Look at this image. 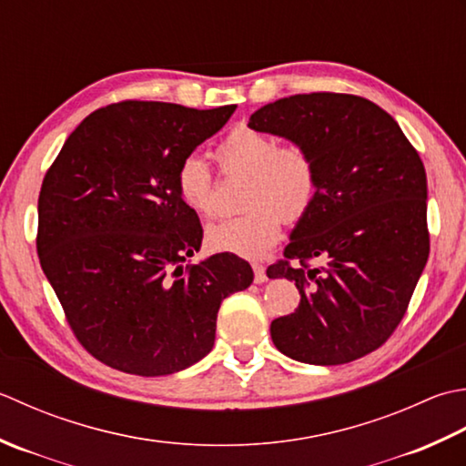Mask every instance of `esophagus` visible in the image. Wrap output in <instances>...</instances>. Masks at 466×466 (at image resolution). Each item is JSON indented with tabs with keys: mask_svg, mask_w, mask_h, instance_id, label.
Here are the masks:
<instances>
[{
	"mask_svg": "<svg viewBox=\"0 0 466 466\" xmlns=\"http://www.w3.org/2000/svg\"><path fill=\"white\" fill-rule=\"evenodd\" d=\"M253 279H255V283L268 281V273H265V268L261 263H253Z\"/></svg>",
	"mask_w": 466,
	"mask_h": 466,
	"instance_id": "1",
	"label": "esophagus"
}]
</instances>
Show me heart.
<instances>
[{
    "instance_id": "1",
    "label": "heart",
    "mask_w": 466,
    "mask_h": 466,
    "mask_svg": "<svg viewBox=\"0 0 466 466\" xmlns=\"http://www.w3.org/2000/svg\"><path fill=\"white\" fill-rule=\"evenodd\" d=\"M225 175H245L243 215L217 221L207 229L215 251L258 259L279 239L281 223L299 221L318 195V167L301 145H281L261 130L239 127L215 148ZM180 201L198 215L215 213V180L205 160L188 155L175 173Z\"/></svg>"
}]
</instances>
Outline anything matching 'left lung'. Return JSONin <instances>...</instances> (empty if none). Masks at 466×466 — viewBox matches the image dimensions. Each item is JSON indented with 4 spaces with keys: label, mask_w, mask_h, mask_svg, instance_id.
I'll list each match as a JSON object with an SVG mask.
<instances>
[{
    "label": "left lung",
    "mask_w": 466,
    "mask_h": 466,
    "mask_svg": "<svg viewBox=\"0 0 466 466\" xmlns=\"http://www.w3.org/2000/svg\"><path fill=\"white\" fill-rule=\"evenodd\" d=\"M249 128L308 148L318 195L271 279L296 281L298 309L271 321L275 348L336 366L374 352L400 324L429 259L424 165L398 122L362 96L311 92L251 114ZM327 263L313 268L309 261Z\"/></svg>",
    "instance_id": "left-lung-1"
}]
</instances>
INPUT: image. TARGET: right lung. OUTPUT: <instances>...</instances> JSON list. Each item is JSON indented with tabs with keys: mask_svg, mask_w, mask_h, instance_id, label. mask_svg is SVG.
<instances>
[{
	"mask_svg": "<svg viewBox=\"0 0 466 466\" xmlns=\"http://www.w3.org/2000/svg\"><path fill=\"white\" fill-rule=\"evenodd\" d=\"M125 100L84 118L44 177L37 255L76 339L114 370L165 376L215 344L221 301L251 286L233 253L183 265L203 227L180 201V160L235 112Z\"/></svg>",
	"mask_w": 466,
	"mask_h": 466,
	"instance_id": "obj_1",
	"label": "right lung"
}]
</instances>
